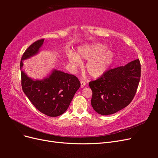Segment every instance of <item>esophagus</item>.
Segmentation results:
<instances>
[{
    "mask_svg": "<svg viewBox=\"0 0 158 158\" xmlns=\"http://www.w3.org/2000/svg\"><path fill=\"white\" fill-rule=\"evenodd\" d=\"M80 86H81V88H84L85 85V82H84V81H81L80 82Z\"/></svg>",
    "mask_w": 158,
    "mask_h": 158,
    "instance_id": "34e87169",
    "label": "esophagus"
}]
</instances>
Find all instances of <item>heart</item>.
<instances>
[{
    "label": "heart",
    "instance_id": "1",
    "mask_svg": "<svg viewBox=\"0 0 158 158\" xmlns=\"http://www.w3.org/2000/svg\"><path fill=\"white\" fill-rule=\"evenodd\" d=\"M67 58L74 68H77L81 60H88L85 65L88 74L93 78L103 75L109 68L114 59L113 52L106 50V46L101 44H94L78 49V53L69 51Z\"/></svg>",
    "mask_w": 158,
    "mask_h": 158
}]
</instances>
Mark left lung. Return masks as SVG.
<instances>
[{"label":"left lung","instance_id":"obj_1","mask_svg":"<svg viewBox=\"0 0 158 158\" xmlns=\"http://www.w3.org/2000/svg\"><path fill=\"white\" fill-rule=\"evenodd\" d=\"M141 65L136 59L125 66L109 69L97 80L91 81V103L102 115L115 113L128 106L135 97L140 82Z\"/></svg>","mask_w":158,"mask_h":158}]
</instances>
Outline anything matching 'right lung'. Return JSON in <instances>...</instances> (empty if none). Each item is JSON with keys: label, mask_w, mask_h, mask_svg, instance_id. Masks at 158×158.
<instances>
[{"label": "right lung", "mask_w": 158, "mask_h": 158, "mask_svg": "<svg viewBox=\"0 0 158 158\" xmlns=\"http://www.w3.org/2000/svg\"><path fill=\"white\" fill-rule=\"evenodd\" d=\"M44 39L32 44L23 52L20 62L22 88L31 103L40 112L49 117H58L69 108L80 82L74 75L53 70L44 80H33L22 70L23 60L39 52Z\"/></svg>", "instance_id": "right-lung-1"}]
</instances>
